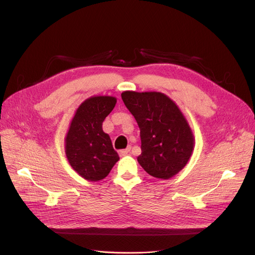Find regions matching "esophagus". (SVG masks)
<instances>
[{
	"label": "esophagus",
	"mask_w": 255,
	"mask_h": 255,
	"mask_svg": "<svg viewBox=\"0 0 255 255\" xmlns=\"http://www.w3.org/2000/svg\"><path fill=\"white\" fill-rule=\"evenodd\" d=\"M129 151H130V146H128L127 149H123V150H120V152H119V154L121 156H126V155H128V154L129 153Z\"/></svg>",
	"instance_id": "obj_1"
}]
</instances>
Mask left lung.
Listing matches in <instances>:
<instances>
[{
  "mask_svg": "<svg viewBox=\"0 0 255 255\" xmlns=\"http://www.w3.org/2000/svg\"><path fill=\"white\" fill-rule=\"evenodd\" d=\"M121 98L140 129L138 163L156 179H171L187 165L195 148L186 117L163 92L127 90Z\"/></svg>",
  "mask_w": 255,
  "mask_h": 255,
  "instance_id": "left-lung-1",
  "label": "left lung"
}]
</instances>
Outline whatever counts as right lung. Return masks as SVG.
<instances>
[{
	"label": "right lung",
	"mask_w": 255,
	"mask_h": 255,
	"mask_svg": "<svg viewBox=\"0 0 255 255\" xmlns=\"http://www.w3.org/2000/svg\"><path fill=\"white\" fill-rule=\"evenodd\" d=\"M117 103L112 96H92L76 109L65 137V153L73 170L90 182L109 175L119 160L102 123Z\"/></svg>",
	"instance_id": "1"
}]
</instances>
